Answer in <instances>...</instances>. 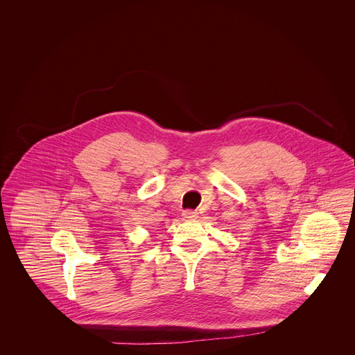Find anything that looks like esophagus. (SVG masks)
<instances>
[{
	"mask_svg": "<svg viewBox=\"0 0 355 355\" xmlns=\"http://www.w3.org/2000/svg\"><path fill=\"white\" fill-rule=\"evenodd\" d=\"M182 216H184V218H186V220H196L198 217V213L194 211V210H185L182 213Z\"/></svg>",
	"mask_w": 355,
	"mask_h": 355,
	"instance_id": "esophagus-1",
	"label": "esophagus"
}]
</instances>
